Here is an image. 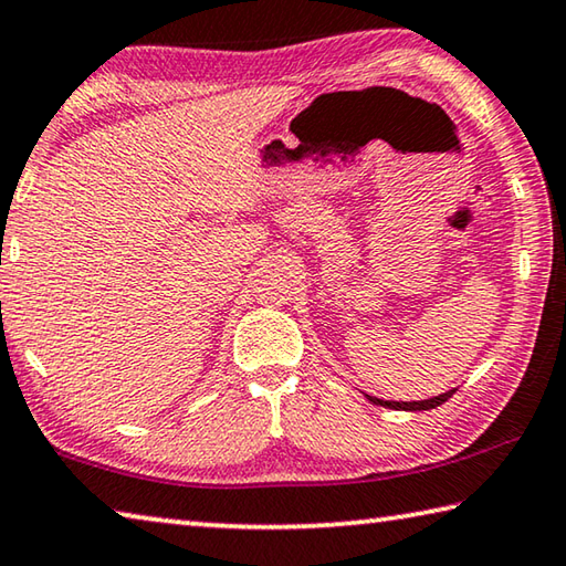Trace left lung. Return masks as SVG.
Returning <instances> with one entry per match:
<instances>
[{"label":"left lung","mask_w":566,"mask_h":566,"mask_svg":"<svg viewBox=\"0 0 566 566\" xmlns=\"http://www.w3.org/2000/svg\"><path fill=\"white\" fill-rule=\"evenodd\" d=\"M454 390H448L438 395V398H430V400H418V402H395V400H380V398H373V395H365L373 405H382V408H390V410H432V408H440L442 402H448L452 398Z\"/></svg>","instance_id":"1"}]
</instances>
